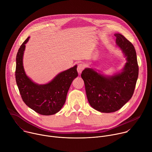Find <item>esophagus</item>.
<instances>
[{"mask_svg": "<svg viewBox=\"0 0 152 152\" xmlns=\"http://www.w3.org/2000/svg\"><path fill=\"white\" fill-rule=\"evenodd\" d=\"M84 69H85V66L83 64H78L77 67V70L79 74H80L82 73V72L84 70Z\"/></svg>", "mask_w": 152, "mask_h": 152, "instance_id": "obj_1", "label": "esophagus"}]
</instances>
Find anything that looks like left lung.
I'll return each instance as SVG.
<instances>
[{
	"mask_svg": "<svg viewBox=\"0 0 152 152\" xmlns=\"http://www.w3.org/2000/svg\"><path fill=\"white\" fill-rule=\"evenodd\" d=\"M117 45L127 57L121 73L104 76L92 69H85L81 77L90 105L102 113H114L121 108L133 96L138 77V65L134 46L123 35L115 34Z\"/></svg>",
	"mask_w": 152,
	"mask_h": 152,
	"instance_id": "obj_1",
	"label": "left lung"
}]
</instances>
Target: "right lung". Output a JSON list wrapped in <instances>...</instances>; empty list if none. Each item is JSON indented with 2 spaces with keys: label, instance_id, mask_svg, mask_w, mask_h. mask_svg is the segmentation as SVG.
<instances>
[{
  "label": "right lung",
  "instance_id": "obj_1",
  "mask_svg": "<svg viewBox=\"0 0 152 152\" xmlns=\"http://www.w3.org/2000/svg\"><path fill=\"white\" fill-rule=\"evenodd\" d=\"M29 39V37L22 43L17 54L16 83L23 101L28 107L41 115H53L59 111L66 102L70 85L78 76L77 66L60 73L48 84L34 83L25 74L23 66V52Z\"/></svg>",
  "mask_w": 152,
  "mask_h": 152
}]
</instances>
